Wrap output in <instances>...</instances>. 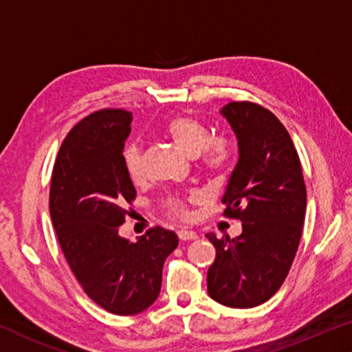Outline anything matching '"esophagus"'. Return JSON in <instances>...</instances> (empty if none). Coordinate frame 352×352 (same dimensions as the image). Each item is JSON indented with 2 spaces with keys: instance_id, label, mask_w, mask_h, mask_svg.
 <instances>
[{
  "instance_id": "1",
  "label": "esophagus",
  "mask_w": 352,
  "mask_h": 352,
  "mask_svg": "<svg viewBox=\"0 0 352 352\" xmlns=\"http://www.w3.org/2000/svg\"><path fill=\"white\" fill-rule=\"evenodd\" d=\"M178 239L180 241H195L197 239V234L195 231H188V230H180L178 231Z\"/></svg>"
}]
</instances>
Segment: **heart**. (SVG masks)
Listing matches in <instances>:
<instances>
[{"label":"heart","mask_w":352,"mask_h":352,"mask_svg":"<svg viewBox=\"0 0 352 352\" xmlns=\"http://www.w3.org/2000/svg\"><path fill=\"white\" fill-rule=\"evenodd\" d=\"M164 133L175 143L180 151L186 156L201 157L202 170L209 174H219L226 167L230 160V145L226 140L214 138L209 140L210 132L201 121L192 116H175L166 122ZM124 167L129 178L138 183L143 178V153L138 143H131L124 150ZM199 199L197 195H191L188 197L190 202H196ZM169 212L180 219H186L188 209L186 202L180 197H170L169 199Z\"/></svg>","instance_id":"heart-1"}]
</instances>
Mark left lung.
<instances>
[{
  "label": "left lung",
  "mask_w": 352,
  "mask_h": 352,
  "mask_svg": "<svg viewBox=\"0 0 352 352\" xmlns=\"http://www.w3.org/2000/svg\"><path fill=\"white\" fill-rule=\"evenodd\" d=\"M220 113L239 148L221 197L223 215L241 220L242 232L234 239L206 234L217 250L207 292L230 308H255L289 274L303 231L306 186L294 142L273 113L252 102H231Z\"/></svg>",
  "instance_id": "8db88e82"
}]
</instances>
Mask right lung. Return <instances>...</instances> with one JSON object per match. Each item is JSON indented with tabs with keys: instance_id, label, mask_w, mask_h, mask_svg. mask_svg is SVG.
<instances>
[{
	"instance_id": "right-lung-1",
	"label": "right lung",
	"mask_w": 352,
	"mask_h": 352,
	"mask_svg": "<svg viewBox=\"0 0 352 352\" xmlns=\"http://www.w3.org/2000/svg\"><path fill=\"white\" fill-rule=\"evenodd\" d=\"M132 113L96 111L68 132L52 170L49 212L60 249L89 298L132 316L155 303L162 266L178 245L174 231L151 228L137 242L120 236L135 199L124 167Z\"/></svg>"
}]
</instances>
